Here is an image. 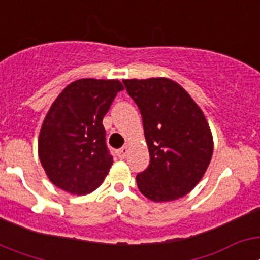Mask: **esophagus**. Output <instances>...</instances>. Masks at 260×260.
Here are the masks:
<instances>
[{"instance_id": "esophagus-1", "label": "esophagus", "mask_w": 260, "mask_h": 260, "mask_svg": "<svg viewBox=\"0 0 260 260\" xmlns=\"http://www.w3.org/2000/svg\"><path fill=\"white\" fill-rule=\"evenodd\" d=\"M127 152H128V148L126 146L122 147V148H119V150H117V155H118L121 158H125L126 156H127Z\"/></svg>"}]
</instances>
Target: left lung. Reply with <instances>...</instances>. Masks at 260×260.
<instances>
[{
	"mask_svg": "<svg viewBox=\"0 0 260 260\" xmlns=\"http://www.w3.org/2000/svg\"><path fill=\"white\" fill-rule=\"evenodd\" d=\"M141 110L150 165L138 173V189L153 202L178 199L194 189L210 165L213 141L201 108L168 78L125 79Z\"/></svg>",
	"mask_w": 260,
	"mask_h": 260,
	"instance_id": "left-lung-1",
	"label": "left lung"
}]
</instances>
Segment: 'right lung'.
I'll return each instance as SVG.
<instances>
[{"label": "right lung", "mask_w": 260, "mask_h": 260, "mask_svg": "<svg viewBox=\"0 0 260 260\" xmlns=\"http://www.w3.org/2000/svg\"><path fill=\"white\" fill-rule=\"evenodd\" d=\"M122 83L117 79L75 80L54 100L39 135V157L59 189L86 195L102 185L113 164L103 118Z\"/></svg>", "instance_id": "1"}]
</instances>
